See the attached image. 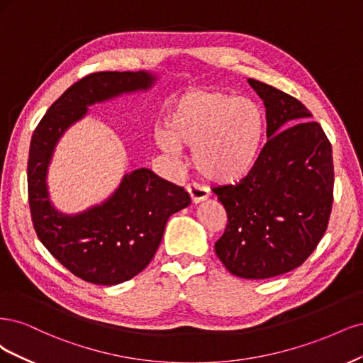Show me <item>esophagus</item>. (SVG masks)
Masks as SVG:
<instances>
[{
	"instance_id": "obj_1",
	"label": "esophagus",
	"mask_w": 363,
	"mask_h": 363,
	"mask_svg": "<svg viewBox=\"0 0 363 363\" xmlns=\"http://www.w3.org/2000/svg\"><path fill=\"white\" fill-rule=\"evenodd\" d=\"M186 191H189L193 203H201V202L206 201L208 196H209V191H208L206 186H202V185H199L196 182L186 185Z\"/></svg>"
}]
</instances>
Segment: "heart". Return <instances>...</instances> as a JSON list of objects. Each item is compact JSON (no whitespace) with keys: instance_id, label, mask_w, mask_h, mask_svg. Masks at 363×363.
<instances>
[{"instance_id":"obj_1","label":"heart","mask_w":363,"mask_h":363,"mask_svg":"<svg viewBox=\"0 0 363 363\" xmlns=\"http://www.w3.org/2000/svg\"><path fill=\"white\" fill-rule=\"evenodd\" d=\"M267 122L259 104L223 91H189L172 104L162 146L193 149L203 178L218 184L253 172L265 143Z\"/></svg>"}]
</instances>
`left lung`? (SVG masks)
I'll list each match as a JSON object with an SVG mask.
<instances>
[{"label":"left lung","mask_w":363,"mask_h":363,"mask_svg":"<svg viewBox=\"0 0 363 363\" xmlns=\"http://www.w3.org/2000/svg\"><path fill=\"white\" fill-rule=\"evenodd\" d=\"M249 84L264 101L268 142L249 177L214 190L228 214L214 249L233 276L268 279L300 267L323 238L333 157L321 125L298 99L252 78Z\"/></svg>","instance_id":"1"}]
</instances>
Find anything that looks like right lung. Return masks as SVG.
<instances>
[{
    "label": "right lung",
    "mask_w": 363,
    "mask_h": 363,
    "mask_svg": "<svg viewBox=\"0 0 363 363\" xmlns=\"http://www.w3.org/2000/svg\"><path fill=\"white\" fill-rule=\"evenodd\" d=\"M149 72H96L77 81L58 98L36 126L28 155V202L34 230L69 272L95 285H116L143 272L161 242L167 220L191 203L182 186L149 169L125 174L119 189L102 205L77 216L58 213L46 186V173L58 138L87 107L147 90Z\"/></svg>",
    "instance_id": "1"
}]
</instances>
